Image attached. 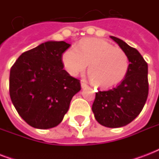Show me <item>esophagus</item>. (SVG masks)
<instances>
[{
    "label": "esophagus",
    "instance_id": "1",
    "mask_svg": "<svg viewBox=\"0 0 159 159\" xmlns=\"http://www.w3.org/2000/svg\"><path fill=\"white\" fill-rule=\"evenodd\" d=\"M81 86H82V88H86V87H88V86L87 85V83H86L84 81H82V82H81Z\"/></svg>",
    "mask_w": 159,
    "mask_h": 159
}]
</instances>
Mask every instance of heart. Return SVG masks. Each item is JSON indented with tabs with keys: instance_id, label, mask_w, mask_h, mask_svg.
I'll use <instances>...</instances> for the list:
<instances>
[{
	"instance_id": "b5f03b06",
	"label": "heart",
	"mask_w": 159,
	"mask_h": 159,
	"mask_svg": "<svg viewBox=\"0 0 159 159\" xmlns=\"http://www.w3.org/2000/svg\"><path fill=\"white\" fill-rule=\"evenodd\" d=\"M62 62L70 74L77 76L86 70L95 86L111 88L121 82L128 72L129 62L125 52L106 40L87 39L62 55Z\"/></svg>"
}]
</instances>
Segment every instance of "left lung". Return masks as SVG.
Segmentation results:
<instances>
[{"label": "left lung", "mask_w": 159, "mask_h": 159, "mask_svg": "<svg viewBox=\"0 0 159 159\" xmlns=\"http://www.w3.org/2000/svg\"><path fill=\"white\" fill-rule=\"evenodd\" d=\"M111 38L125 52L129 67L118 86L96 92L92 109L102 125L119 128L133 121L144 106L148 95V63L136 48L116 37Z\"/></svg>", "instance_id": "left-lung-1"}]
</instances>
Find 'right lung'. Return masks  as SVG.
Instances as JSON below:
<instances>
[{
    "label": "right lung",
    "mask_w": 159,
    "mask_h": 159,
    "mask_svg": "<svg viewBox=\"0 0 159 159\" xmlns=\"http://www.w3.org/2000/svg\"><path fill=\"white\" fill-rule=\"evenodd\" d=\"M64 41H48L23 53L11 68L10 97L20 117L34 128L50 129L62 120L80 80L63 69Z\"/></svg>",
    "instance_id": "right-lung-1"
}]
</instances>
